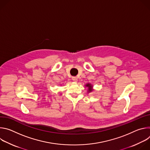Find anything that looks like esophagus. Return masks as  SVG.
<instances>
[{
  "mask_svg": "<svg viewBox=\"0 0 150 150\" xmlns=\"http://www.w3.org/2000/svg\"><path fill=\"white\" fill-rule=\"evenodd\" d=\"M72 80H73L74 81L76 82V81H78V78H77L76 76H73V77H72Z\"/></svg>",
  "mask_w": 150,
  "mask_h": 150,
  "instance_id": "obj_1",
  "label": "esophagus"
}]
</instances>
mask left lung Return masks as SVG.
Returning <instances> with one entry per match:
<instances>
[{
	"label": "left lung",
	"mask_w": 150,
	"mask_h": 150,
	"mask_svg": "<svg viewBox=\"0 0 150 150\" xmlns=\"http://www.w3.org/2000/svg\"><path fill=\"white\" fill-rule=\"evenodd\" d=\"M86 86L89 88V90H88L89 91H92V88H91L92 87H91V85L90 84H88H88L86 85Z\"/></svg>",
	"instance_id": "8db88e82"
}]
</instances>
